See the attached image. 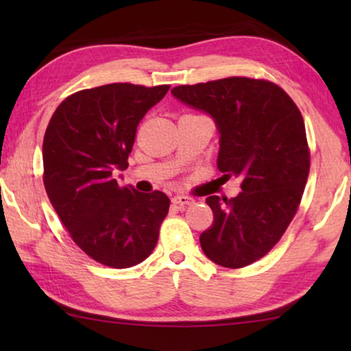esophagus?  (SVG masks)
<instances>
[{
	"instance_id": "esophagus-1",
	"label": "esophagus",
	"mask_w": 351,
	"mask_h": 351,
	"mask_svg": "<svg viewBox=\"0 0 351 351\" xmlns=\"http://www.w3.org/2000/svg\"><path fill=\"white\" fill-rule=\"evenodd\" d=\"M172 203H174L179 209H185L186 206L193 204L195 199L190 198V196H185V195H177V196H174V198H172Z\"/></svg>"
}]
</instances>
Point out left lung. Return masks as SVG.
I'll use <instances>...</instances> for the list:
<instances>
[{"instance_id": "obj_1", "label": "left lung", "mask_w": 351, "mask_h": 351, "mask_svg": "<svg viewBox=\"0 0 351 351\" xmlns=\"http://www.w3.org/2000/svg\"><path fill=\"white\" fill-rule=\"evenodd\" d=\"M171 94L214 119L219 171L243 180L232 199L206 198L214 222L201 233V249L217 265H251L280 241L304 195L310 172L304 118L280 86L263 80L233 76L177 86Z\"/></svg>"}]
</instances>
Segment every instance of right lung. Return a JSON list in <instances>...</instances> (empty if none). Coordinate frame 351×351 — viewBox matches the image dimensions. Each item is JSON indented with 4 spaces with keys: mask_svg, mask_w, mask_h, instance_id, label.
I'll use <instances>...</instances> for the list:
<instances>
[{
    "mask_svg": "<svg viewBox=\"0 0 351 351\" xmlns=\"http://www.w3.org/2000/svg\"><path fill=\"white\" fill-rule=\"evenodd\" d=\"M169 86L114 83L80 90L52 114L43 142L45 186L73 241L99 263L137 265L150 256L169 210L162 191L119 186L141 119Z\"/></svg>",
    "mask_w": 351,
    "mask_h": 351,
    "instance_id": "1",
    "label": "right lung"
}]
</instances>
